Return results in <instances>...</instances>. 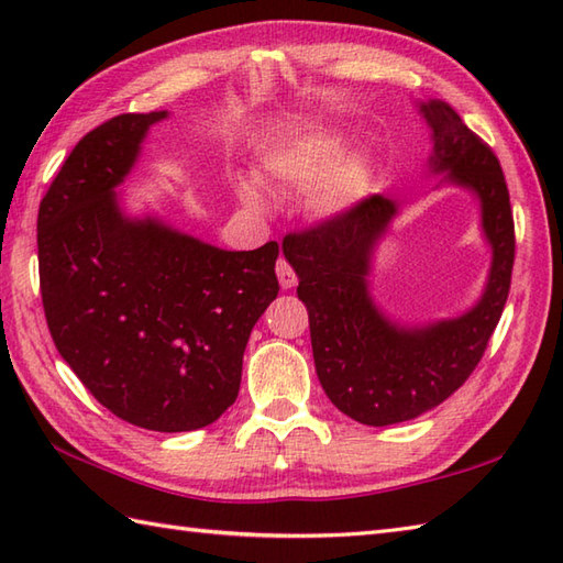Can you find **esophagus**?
Instances as JSON below:
<instances>
[{"mask_svg": "<svg viewBox=\"0 0 563 563\" xmlns=\"http://www.w3.org/2000/svg\"><path fill=\"white\" fill-rule=\"evenodd\" d=\"M275 275H278L283 290H290L297 285V273L285 258H278V263H275Z\"/></svg>", "mask_w": 563, "mask_h": 563, "instance_id": "esophagus-1", "label": "esophagus"}]
</instances>
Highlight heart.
<instances>
[{"instance_id": "heart-1", "label": "heart", "mask_w": 563, "mask_h": 563, "mask_svg": "<svg viewBox=\"0 0 563 563\" xmlns=\"http://www.w3.org/2000/svg\"><path fill=\"white\" fill-rule=\"evenodd\" d=\"M345 142L331 130H312L300 137H292L285 145L275 147L263 159V174L271 181L309 188L317 186L309 196V206L319 218H341L373 194L375 166L365 154L343 157ZM242 196L246 206L261 208L263 200L254 186H244Z\"/></svg>"}]
</instances>
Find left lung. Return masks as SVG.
Returning a JSON list of instances; mask_svg holds the SVG:
<instances>
[{"label":"left lung","instance_id":"8db88e82","mask_svg":"<svg viewBox=\"0 0 563 563\" xmlns=\"http://www.w3.org/2000/svg\"><path fill=\"white\" fill-rule=\"evenodd\" d=\"M433 133L430 174L472 190L492 246L484 292L470 312L406 327L382 314L369 295L373 254L399 202L369 196L341 218L283 239V254L307 305L317 377L339 411L365 426L421 416L457 391L479 365L508 300L516 227L506 176L486 142L440 99L418 106Z\"/></svg>","mask_w":563,"mask_h":563}]
</instances>
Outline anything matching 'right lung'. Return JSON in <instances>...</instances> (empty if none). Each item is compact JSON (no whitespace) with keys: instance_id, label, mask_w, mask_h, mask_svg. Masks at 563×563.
I'll use <instances>...</instances> for the list:
<instances>
[{"instance_id":"add662e5","label":"right lung","mask_w":563,"mask_h":563,"mask_svg":"<svg viewBox=\"0 0 563 563\" xmlns=\"http://www.w3.org/2000/svg\"><path fill=\"white\" fill-rule=\"evenodd\" d=\"M166 111L84 135L38 208V271L55 349L123 421L184 433L230 409L251 329L278 297V244L224 251L157 218H128L115 186Z\"/></svg>"}]
</instances>
